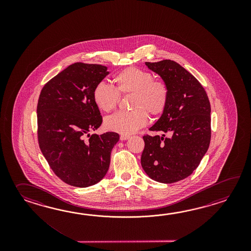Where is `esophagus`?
I'll list each match as a JSON object with an SVG mask.
<instances>
[{"instance_id":"esophagus-1","label":"esophagus","mask_w":251,"mask_h":251,"mask_svg":"<svg viewBox=\"0 0 251 251\" xmlns=\"http://www.w3.org/2000/svg\"><path fill=\"white\" fill-rule=\"evenodd\" d=\"M130 138V136L127 135V134H122L121 136H120V140L121 141H126V140H127V139Z\"/></svg>"}]
</instances>
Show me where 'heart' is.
I'll list each match as a JSON object with an SVG mask.
<instances>
[{
  "instance_id": "1",
  "label": "heart",
  "mask_w": 251,
  "mask_h": 251,
  "mask_svg": "<svg viewBox=\"0 0 251 251\" xmlns=\"http://www.w3.org/2000/svg\"><path fill=\"white\" fill-rule=\"evenodd\" d=\"M114 89L105 82L97 84L93 100L103 112L113 111L118 106L119 95L133 94L131 112H118L106 118L105 126L113 132L129 134L144 127L148 122V114L159 116L164 111L169 91L164 82L153 80L152 75L137 67L122 70L113 79Z\"/></svg>"
}]
</instances>
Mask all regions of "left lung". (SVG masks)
Masks as SVG:
<instances>
[{
  "instance_id": "obj_1",
  "label": "left lung",
  "mask_w": 251,
  "mask_h": 251,
  "mask_svg": "<svg viewBox=\"0 0 251 251\" xmlns=\"http://www.w3.org/2000/svg\"><path fill=\"white\" fill-rule=\"evenodd\" d=\"M160 76L169 91L164 111L144 135L141 164L155 181L171 184L190 176L206 153L211 140V106L203 86L180 64L171 60L146 62Z\"/></svg>"
}]
</instances>
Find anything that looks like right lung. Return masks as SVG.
Segmentation results:
<instances>
[{"mask_svg": "<svg viewBox=\"0 0 251 251\" xmlns=\"http://www.w3.org/2000/svg\"><path fill=\"white\" fill-rule=\"evenodd\" d=\"M107 70L100 64H71L43 87L38 99L39 147L54 174L74 187H90L106 176L119 140L114 132L90 134L101 126L93 91Z\"/></svg>", "mask_w": 251, "mask_h": 251, "instance_id": "right-lung-1", "label": "right lung"}]
</instances>
